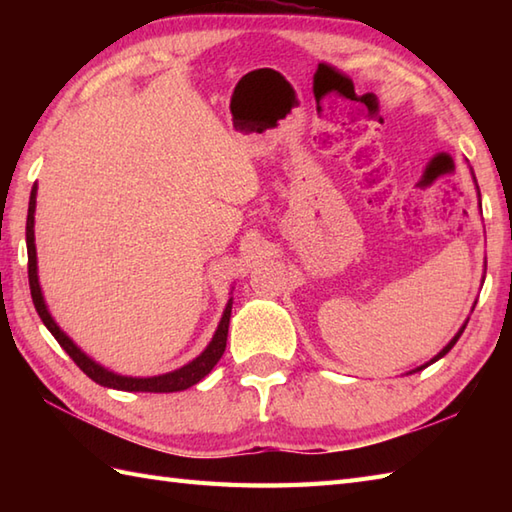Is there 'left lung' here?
<instances>
[{"label": "left lung", "instance_id": "8db88e82", "mask_svg": "<svg viewBox=\"0 0 512 512\" xmlns=\"http://www.w3.org/2000/svg\"><path fill=\"white\" fill-rule=\"evenodd\" d=\"M471 176H473V182H475V189H477V200H480V187H477V180H475V173H473V171H471ZM480 211H482V200H480ZM473 308H475V303H473ZM466 323H469V321H464V325H462V328L458 330V334H455V336H453V339H451V341H449L447 345H444V347H442V350H440V352H438L436 356H433L429 363H424V365H420V367H416V369H411V372H409V374H413V372H420V369H424V367H429L431 363H436V361H440V358H442L444 354H449V352H451V347H453L455 343H458V339H460V336H462V332H464V328H466Z\"/></svg>", "mask_w": 512, "mask_h": 512}]
</instances>
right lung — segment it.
<instances>
[{"label": "right lung", "mask_w": 512, "mask_h": 512, "mask_svg": "<svg viewBox=\"0 0 512 512\" xmlns=\"http://www.w3.org/2000/svg\"><path fill=\"white\" fill-rule=\"evenodd\" d=\"M35 209H37V182L30 191V202H28V220H26V246H28V281H30V295L32 303L39 312L43 325L52 332L54 339L59 341L72 361L83 369V374H88L94 383L110 389H121V391H151V394H171V391H182L189 389L195 383L211 372V369L220 361L224 350H226V336H228V323H231V310H233V297L228 299L226 308L222 312L220 325L213 334L211 343L204 347L200 356H195L193 361L182 365L173 372L160 374V376H147V378H136V376H121L116 372L105 369L101 363H96L94 358L85 354L79 345H76L68 334H65L57 321L52 319V314L46 306V299H43V292L39 286V275H37V246H35Z\"/></svg>", "instance_id": "right-lung-1"}]
</instances>
